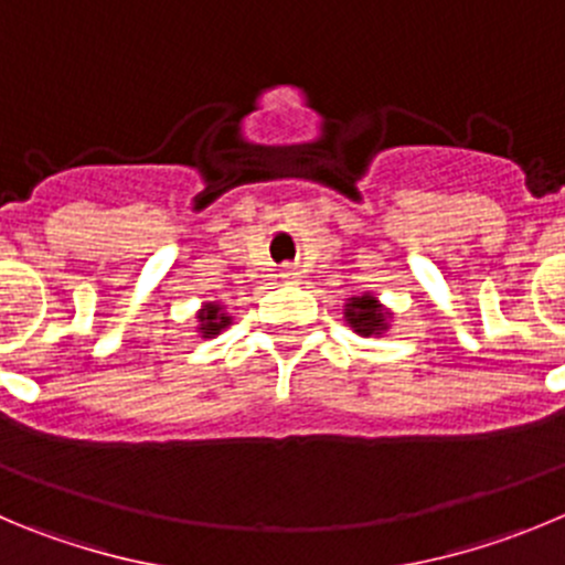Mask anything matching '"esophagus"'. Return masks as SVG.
<instances>
[{"label":"esophagus","instance_id":"obj_1","mask_svg":"<svg viewBox=\"0 0 565 565\" xmlns=\"http://www.w3.org/2000/svg\"><path fill=\"white\" fill-rule=\"evenodd\" d=\"M281 278H287V281H292V278H298V270H295L292 265H284V267H281Z\"/></svg>","mask_w":565,"mask_h":565}]
</instances>
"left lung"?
<instances>
[{
	"label": "left lung",
	"instance_id": "1",
	"mask_svg": "<svg viewBox=\"0 0 565 565\" xmlns=\"http://www.w3.org/2000/svg\"><path fill=\"white\" fill-rule=\"evenodd\" d=\"M345 320L348 326L362 337L382 334L387 329V312L376 303L373 295H360V298H351V303H345Z\"/></svg>",
	"mask_w": 565,
	"mask_h": 565
}]
</instances>
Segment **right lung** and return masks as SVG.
<instances>
[{
	"label": "right lung",
	"mask_w": 565,
	"mask_h": 565,
	"mask_svg": "<svg viewBox=\"0 0 565 565\" xmlns=\"http://www.w3.org/2000/svg\"><path fill=\"white\" fill-rule=\"evenodd\" d=\"M198 320H200V334L203 337L220 334V331L231 323V318L223 312V307H220V303H205V307L200 309Z\"/></svg>",
	"instance_id": "right-lung-1"
}]
</instances>
